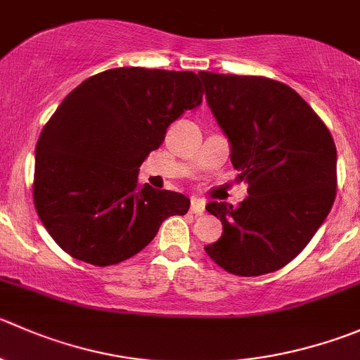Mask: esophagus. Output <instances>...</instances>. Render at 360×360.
Listing matches in <instances>:
<instances>
[{"label":"esophagus","instance_id":"1","mask_svg":"<svg viewBox=\"0 0 360 360\" xmlns=\"http://www.w3.org/2000/svg\"><path fill=\"white\" fill-rule=\"evenodd\" d=\"M205 209V204L204 200H200V198H191V204H190V211L193 212V214H202Z\"/></svg>","mask_w":360,"mask_h":360}]
</instances>
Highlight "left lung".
<instances>
[{
  "label": "left lung",
  "instance_id": "1",
  "mask_svg": "<svg viewBox=\"0 0 360 360\" xmlns=\"http://www.w3.org/2000/svg\"><path fill=\"white\" fill-rule=\"evenodd\" d=\"M209 109L230 142V160L248 183L237 207L205 205L223 233L204 248L236 276L274 273L313 239L336 198V146L315 110L265 77L198 73Z\"/></svg>",
  "mask_w": 360,
  "mask_h": 360
}]
</instances>
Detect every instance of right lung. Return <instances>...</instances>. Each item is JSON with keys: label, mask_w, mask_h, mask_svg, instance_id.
Masks as SVG:
<instances>
[{"label": "right lung", "mask_w": 360, "mask_h": 360, "mask_svg": "<svg viewBox=\"0 0 360 360\" xmlns=\"http://www.w3.org/2000/svg\"><path fill=\"white\" fill-rule=\"evenodd\" d=\"M193 72L112 68L73 89L41 130L33 202L70 257L105 267L144 250L190 198L139 184V167L170 123L202 103Z\"/></svg>", "instance_id": "add662e5"}]
</instances>
